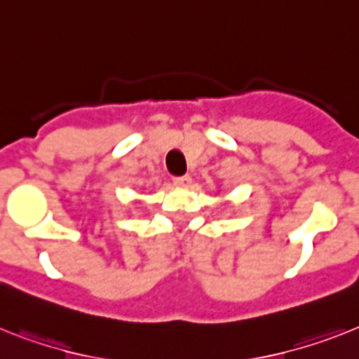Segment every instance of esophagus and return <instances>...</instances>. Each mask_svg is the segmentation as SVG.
<instances>
[{"label":"esophagus","instance_id":"esophagus-1","mask_svg":"<svg viewBox=\"0 0 359 359\" xmlns=\"http://www.w3.org/2000/svg\"><path fill=\"white\" fill-rule=\"evenodd\" d=\"M173 184L179 186V188H186V186L191 184V177H189V175H182V177H175Z\"/></svg>","mask_w":359,"mask_h":359}]
</instances>
